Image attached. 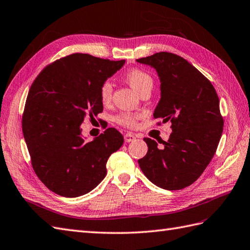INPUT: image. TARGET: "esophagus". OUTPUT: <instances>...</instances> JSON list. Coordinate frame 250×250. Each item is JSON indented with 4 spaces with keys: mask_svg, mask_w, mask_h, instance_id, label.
I'll list each match as a JSON object with an SVG mask.
<instances>
[{
    "mask_svg": "<svg viewBox=\"0 0 250 250\" xmlns=\"http://www.w3.org/2000/svg\"><path fill=\"white\" fill-rule=\"evenodd\" d=\"M124 137H125V143L133 142L136 138V136L134 134H132V133H126V134H125Z\"/></svg>",
    "mask_w": 250,
    "mask_h": 250,
    "instance_id": "obj_1",
    "label": "esophagus"
}]
</instances>
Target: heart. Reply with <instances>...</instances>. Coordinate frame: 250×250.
I'll return each instance as SVG.
<instances>
[{
	"label": "heart",
	"instance_id": "b5f03b06",
	"mask_svg": "<svg viewBox=\"0 0 250 250\" xmlns=\"http://www.w3.org/2000/svg\"><path fill=\"white\" fill-rule=\"evenodd\" d=\"M124 79L125 82L129 84L133 90H135L139 95L142 91L146 89H152L153 87V79L148 72L142 70V69H131L124 75ZM112 84L109 82H104L100 87V100L103 104H107L111 101L112 98ZM138 119V115L132 114V113H121L117 117L116 121L121 125H125L127 127H133L136 125V121Z\"/></svg>",
	"mask_w": 250,
	"mask_h": 250
}]
</instances>
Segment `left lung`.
<instances>
[{"mask_svg":"<svg viewBox=\"0 0 250 250\" xmlns=\"http://www.w3.org/2000/svg\"><path fill=\"white\" fill-rule=\"evenodd\" d=\"M155 69L161 99L153 117L170 121L172 132L164 148L144 138L148 152L138 160L144 175L156 187L181 189L193 184L216 152L224 119L219 99L204 74L183 57L168 52L136 60Z\"/></svg>","mask_w":250,"mask_h":250,"instance_id":"8db88e82","label":"left lung"}]
</instances>
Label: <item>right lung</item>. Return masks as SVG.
Wrapping results in <instances>:
<instances>
[{
    "label": "right lung",
    "instance_id": "add662e5",
    "mask_svg": "<svg viewBox=\"0 0 250 250\" xmlns=\"http://www.w3.org/2000/svg\"><path fill=\"white\" fill-rule=\"evenodd\" d=\"M125 62L74 53L50 63L33 82L22 132L35 172L55 194L89 193L105 178L109 155L123 146L114 127L86 143L81 125L103 111L100 87Z\"/></svg>",
    "mask_w": 250,
    "mask_h": 250
}]
</instances>
